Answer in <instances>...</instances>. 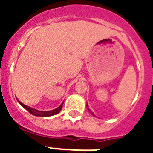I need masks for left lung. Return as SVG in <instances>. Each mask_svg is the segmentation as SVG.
Segmentation results:
<instances>
[{"mask_svg": "<svg viewBox=\"0 0 153 153\" xmlns=\"http://www.w3.org/2000/svg\"><path fill=\"white\" fill-rule=\"evenodd\" d=\"M87 106H88V104H87Z\"/></svg>", "mask_w": 153, "mask_h": 153, "instance_id": "1", "label": "left lung"}]
</instances>
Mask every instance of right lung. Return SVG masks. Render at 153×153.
Wrapping results in <instances>:
<instances>
[{
  "label": "right lung",
  "mask_w": 153,
  "mask_h": 153,
  "mask_svg": "<svg viewBox=\"0 0 153 153\" xmlns=\"http://www.w3.org/2000/svg\"><path fill=\"white\" fill-rule=\"evenodd\" d=\"M19 101V100H18ZM19 103L24 108L28 111V112L31 113L32 115H35V116H51V115H56L58 113L60 112V110L62 109V106H63V103H61V105H60L59 107H57L56 109L55 110H52V111H38V110H36L34 108H32L30 106H28L25 105V104H23L22 102H20L19 101Z\"/></svg>",
  "instance_id": "obj_1"
}]
</instances>
